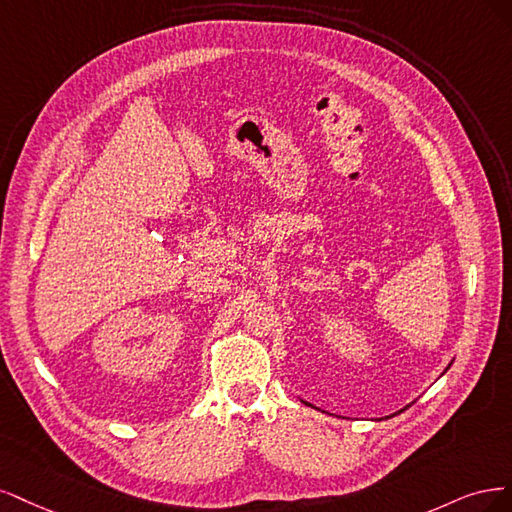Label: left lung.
Masks as SVG:
<instances>
[{
	"instance_id": "8db88e82",
	"label": "left lung",
	"mask_w": 512,
	"mask_h": 512,
	"mask_svg": "<svg viewBox=\"0 0 512 512\" xmlns=\"http://www.w3.org/2000/svg\"><path fill=\"white\" fill-rule=\"evenodd\" d=\"M449 366H451V364H449ZM449 366H447V370H449ZM447 370H444V372H447ZM444 372H442V374H444ZM306 404H308V402H306ZM308 406H310V404H308Z\"/></svg>"
}]
</instances>
